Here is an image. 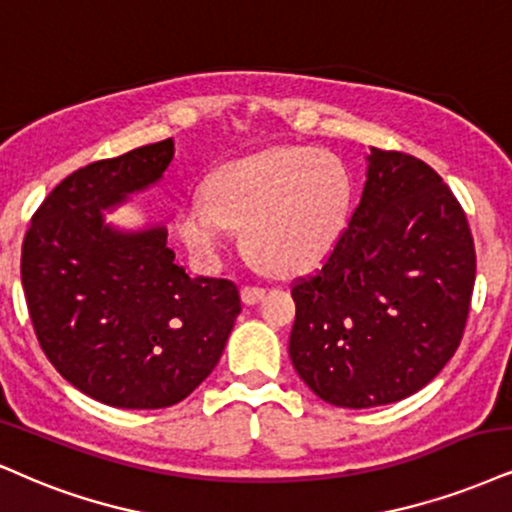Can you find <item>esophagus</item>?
<instances>
[{"label": "esophagus", "mask_w": 512, "mask_h": 512, "mask_svg": "<svg viewBox=\"0 0 512 512\" xmlns=\"http://www.w3.org/2000/svg\"><path fill=\"white\" fill-rule=\"evenodd\" d=\"M263 294H266V289L263 287H256V285H244L242 287V301L244 304H256V301L263 299Z\"/></svg>", "instance_id": "34e87169"}]
</instances>
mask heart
Instances as JSON below:
<instances>
[{
  "label": "heart",
  "mask_w": 512,
  "mask_h": 512,
  "mask_svg": "<svg viewBox=\"0 0 512 512\" xmlns=\"http://www.w3.org/2000/svg\"><path fill=\"white\" fill-rule=\"evenodd\" d=\"M353 182L334 151L275 147L227 163L206 182V201L178 213V235L199 258L223 251L227 230H244V249L273 275L318 266L349 220Z\"/></svg>",
  "instance_id": "1"
}]
</instances>
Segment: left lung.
Masks as SVG:
<instances>
[{
  "label": "left lung",
  "mask_w": 512,
  "mask_h": 512,
  "mask_svg": "<svg viewBox=\"0 0 512 512\" xmlns=\"http://www.w3.org/2000/svg\"><path fill=\"white\" fill-rule=\"evenodd\" d=\"M475 270L468 218L437 170L370 147L349 227L323 268L292 285L294 370L332 406L406 399L456 353Z\"/></svg>",
  "instance_id": "1"
}]
</instances>
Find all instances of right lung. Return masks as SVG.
<instances>
[{"label":"right lung","mask_w":512,"mask_h":512,"mask_svg":"<svg viewBox=\"0 0 512 512\" xmlns=\"http://www.w3.org/2000/svg\"><path fill=\"white\" fill-rule=\"evenodd\" d=\"M173 140L94 161L61 180L23 239L21 282L33 330L61 377L116 408H166L211 375L235 318L239 289L189 277L151 227L118 232L102 208L154 185Z\"/></svg>","instance_id":"right-lung-1"}]
</instances>
